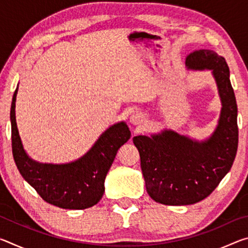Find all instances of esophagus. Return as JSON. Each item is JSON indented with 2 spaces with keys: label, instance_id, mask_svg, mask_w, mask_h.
Masks as SVG:
<instances>
[{
  "label": "esophagus",
  "instance_id": "1",
  "mask_svg": "<svg viewBox=\"0 0 248 248\" xmlns=\"http://www.w3.org/2000/svg\"><path fill=\"white\" fill-rule=\"evenodd\" d=\"M129 120H130V123H131L134 125L141 124L145 120V116H144L143 112H141L139 110H136V111H133L131 115H130Z\"/></svg>",
  "mask_w": 248,
  "mask_h": 248
}]
</instances>
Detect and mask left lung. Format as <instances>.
<instances>
[{
  "mask_svg": "<svg viewBox=\"0 0 248 248\" xmlns=\"http://www.w3.org/2000/svg\"><path fill=\"white\" fill-rule=\"evenodd\" d=\"M187 70L211 71L221 100L217 124L205 140L174 130L137 136L141 170L149 196L167 205L192 204L211 194L229 173L238 144L237 105L223 57L213 50H195L186 57Z\"/></svg>",
  "mask_w": 248,
  "mask_h": 248,
  "instance_id": "1",
  "label": "left lung"
}]
</instances>
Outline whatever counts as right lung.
I'll return each mask as SVG.
<instances>
[{"label":"right lung","mask_w":248,"mask_h":248,"mask_svg":"<svg viewBox=\"0 0 248 248\" xmlns=\"http://www.w3.org/2000/svg\"><path fill=\"white\" fill-rule=\"evenodd\" d=\"M18 85L11 105L12 150L20 175L48 203L62 209L83 210L93 207L102 199L105 178L119 148L131 132L124 121L112 124L100 134L87 152L73 162L64 164L40 163L25 151L15 117Z\"/></svg>","instance_id":"1"}]
</instances>
